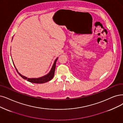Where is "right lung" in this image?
Returning a JSON list of instances; mask_svg holds the SVG:
<instances>
[{
    "mask_svg": "<svg viewBox=\"0 0 123 123\" xmlns=\"http://www.w3.org/2000/svg\"><path fill=\"white\" fill-rule=\"evenodd\" d=\"M57 60V58L55 60V62H54V63H53V66L51 68V69L50 72L47 75H46L44 76H43V77L39 78H32V79H30V78H28L26 77H25V76L22 75L21 74H19L18 72L16 67L14 66V67H15L16 70L17 72H18V73L19 75V76H20L21 77H22L24 79H26L28 81L31 82V83H37V84H41V83H46L47 82L49 81L53 78V77L54 76V75H55V67H56V62Z\"/></svg>",
    "mask_w": 123,
    "mask_h": 123,
    "instance_id": "obj_1",
    "label": "right lung"
}]
</instances>
